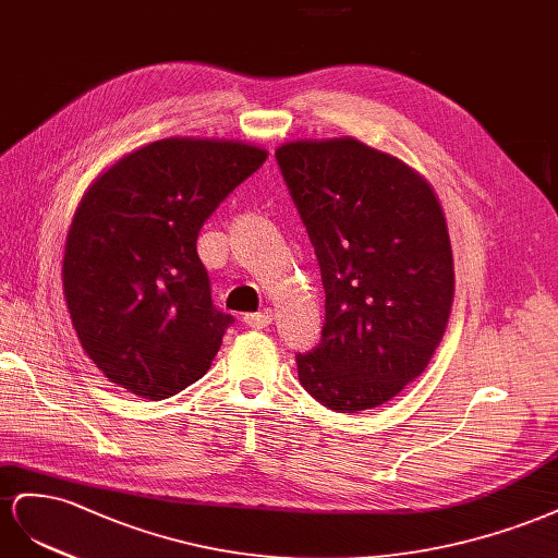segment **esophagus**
Listing matches in <instances>:
<instances>
[{
  "label": "esophagus",
  "instance_id": "1",
  "mask_svg": "<svg viewBox=\"0 0 558 558\" xmlns=\"http://www.w3.org/2000/svg\"><path fill=\"white\" fill-rule=\"evenodd\" d=\"M243 323H245L247 327H252V329H264V327H268L270 323H274V311L264 308V311H259V313H247V315L243 317Z\"/></svg>",
  "mask_w": 558,
  "mask_h": 558
}]
</instances>
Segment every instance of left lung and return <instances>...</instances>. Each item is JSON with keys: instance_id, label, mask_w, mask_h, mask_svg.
I'll return each mask as SVG.
<instances>
[{"instance_id": "obj_1", "label": "left lung", "mask_w": 558, "mask_h": 558, "mask_svg": "<svg viewBox=\"0 0 558 558\" xmlns=\"http://www.w3.org/2000/svg\"><path fill=\"white\" fill-rule=\"evenodd\" d=\"M276 161L325 288L323 339L296 355L317 402L357 413L418 378L447 331L453 254L421 174L355 137L296 140Z\"/></svg>"}]
</instances>
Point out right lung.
<instances>
[{
  "label": "right lung",
  "instance_id": "1",
  "mask_svg": "<svg viewBox=\"0 0 558 558\" xmlns=\"http://www.w3.org/2000/svg\"><path fill=\"white\" fill-rule=\"evenodd\" d=\"M266 156L235 140L168 137L88 186L62 288L82 348L111 384L166 400L210 369L233 317L213 306L198 231Z\"/></svg>",
  "mask_w": 558,
  "mask_h": 558
}]
</instances>
